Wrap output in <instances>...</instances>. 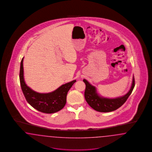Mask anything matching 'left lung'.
I'll use <instances>...</instances> for the list:
<instances>
[{
	"label": "left lung",
	"instance_id": "left-lung-1",
	"mask_svg": "<svg viewBox=\"0 0 152 152\" xmlns=\"http://www.w3.org/2000/svg\"><path fill=\"white\" fill-rule=\"evenodd\" d=\"M83 81L86 85L84 93L86 101L91 108L102 113L111 112L119 108L127 101L134 86V79L133 76L132 85L128 93L123 96L109 98L100 96L97 93L96 88L91 85L86 80L84 79Z\"/></svg>",
	"mask_w": 152,
	"mask_h": 152
}]
</instances>
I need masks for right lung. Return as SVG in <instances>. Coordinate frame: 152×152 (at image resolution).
Segmentation results:
<instances>
[{
    "label": "right lung",
    "mask_w": 152,
    "mask_h": 152,
    "mask_svg": "<svg viewBox=\"0 0 152 152\" xmlns=\"http://www.w3.org/2000/svg\"><path fill=\"white\" fill-rule=\"evenodd\" d=\"M23 61L24 57L20 64V81L27 102L33 108L43 113L52 114L62 109L66 103L67 93L76 81L73 80L61 85L54 91L48 93L37 92L32 90L25 82Z\"/></svg>",
    "instance_id": "right-lung-1"
}]
</instances>
